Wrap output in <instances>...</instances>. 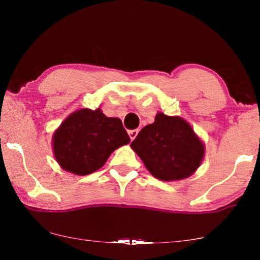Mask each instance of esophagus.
<instances>
[{
  "label": "esophagus",
  "mask_w": 260,
  "mask_h": 260,
  "mask_svg": "<svg viewBox=\"0 0 260 260\" xmlns=\"http://www.w3.org/2000/svg\"><path fill=\"white\" fill-rule=\"evenodd\" d=\"M138 133H139V131L138 129H132V131H128V135H129V138H131V140L133 141L135 138H136V135H138Z\"/></svg>",
  "instance_id": "34e87169"
}]
</instances>
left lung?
<instances>
[{
  "mask_svg": "<svg viewBox=\"0 0 260 260\" xmlns=\"http://www.w3.org/2000/svg\"><path fill=\"white\" fill-rule=\"evenodd\" d=\"M131 147L153 177L162 181L182 180L203 160L204 143L180 117L156 114L153 124L140 131Z\"/></svg>",
  "mask_w": 260,
  "mask_h": 260,
  "instance_id": "8db88e82",
  "label": "left lung"
}]
</instances>
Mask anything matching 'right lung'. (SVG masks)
<instances>
[{
	"instance_id": "add662e5",
	"label": "right lung",
	"mask_w": 260,
	"mask_h": 260,
	"mask_svg": "<svg viewBox=\"0 0 260 260\" xmlns=\"http://www.w3.org/2000/svg\"><path fill=\"white\" fill-rule=\"evenodd\" d=\"M131 139L119 118H109L101 109H81L61 122L52 136V149L60 167L77 175L101 169L110 155Z\"/></svg>"
}]
</instances>
